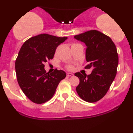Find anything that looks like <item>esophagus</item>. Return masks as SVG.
<instances>
[{
    "mask_svg": "<svg viewBox=\"0 0 133 133\" xmlns=\"http://www.w3.org/2000/svg\"><path fill=\"white\" fill-rule=\"evenodd\" d=\"M67 76H68V77H72V76H74V74H72L71 72H68L67 73Z\"/></svg>",
    "mask_w": 133,
    "mask_h": 133,
    "instance_id": "obj_1",
    "label": "esophagus"
}]
</instances>
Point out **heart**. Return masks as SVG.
Returning a JSON list of instances; mask_svg holds the SVG:
<instances>
[{
	"mask_svg": "<svg viewBox=\"0 0 133 133\" xmlns=\"http://www.w3.org/2000/svg\"><path fill=\"white\" fill-rule=\"evenodd\" d=\"M70 68H71V67H70Z\"/></svg>",
	"mask_w": 133,
	"mask_h": 133,
	"instance_id": "b5f03b06",
	"label": "heart"
}]
</instances>
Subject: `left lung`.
<instances>
[{
  "instance_id": "obj_1",
  "label": "left lung",
  "mask_w": 133,
  "mask_h": 133,
  "mask_svg": "<svg viewBox=\"0 0 133 133\" xmlns=\"http://www.w3.org/2000/svg\"><path fill=\"white\" fill-rule=\"evenodd\" d=\"M74 38L86 44V59L89 64L85 68L92 69L89 75L74 74L79 79L76 91L82 99L95 103L105 96L116 75V47L110 37L96 30L76 35Z\"/></svg>"
}]
</instances>
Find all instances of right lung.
<instances>
[{"mask_svg":"<svg viewBox=\"0 0 133 133\" xmlns=\"http://www.w3.org/2000/svg\"><path fill=\"white\" fill-rule=\"evenodd\" d=\"M68 39L42 34L30 38L21 47L16 61L18 83L23 92L33 103L42 104L51 99L66 73L56 69L46 73L44 62L54 57L59 44Z\"/></svg>","mask_w":133,"mask_h":133,"instance_id":"add662e5","label":"right lung"}]
</instances>
